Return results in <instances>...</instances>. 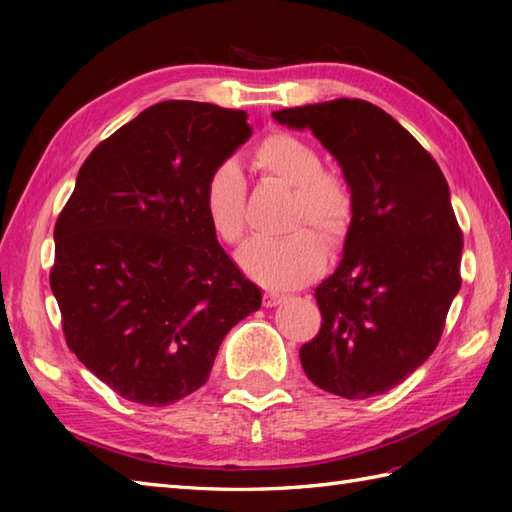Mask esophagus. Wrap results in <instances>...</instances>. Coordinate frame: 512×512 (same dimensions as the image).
I'll list each match as a JSON object with an SVG mask.
<instances>
[{
    "label": "esophagus",
    "mask_w": 512,
    "mask_h": 512,
    "mask_svg": "<svg viewBox=\"0 0 512 512\" xmlns=\"http://www.w3.org/2000/svg\"><path fill=\"white\" fill-rule=\"evenodd\" d=\"M284 299L286 297L284 295H277V292H266V295H264V308H275Z\"/></svg>",
    "instance_id": "1"
}]
</instances>
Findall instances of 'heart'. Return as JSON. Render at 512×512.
<instances>
[{
	"label": "heart",
	"instance_id": "heart-1",
	"mask_svg": "<svg viewBox=\"0 0 512 512\" xmlns=\"http://www.w3.org/2000/svg\"><path fill=\"white\" fill-rule=\"evenodd\" d=\"M250 167L266 182L292 189L288 231L281 239H253L239 250L237 262L244 273L270 290H288L317 277L325 262L321 239L303 224H310L325 242H339L352 222V189L341 176L323 171L317 147L295 134L273 132L255 145ZM204 215L211 231L224 244L242 242L246 231V180L237 162L213 167L202 189ZM300 231L297 232L296 228Z\"/></svg>",
	"mask_w": 512,
	"mask_h": 512
}]
</instances>
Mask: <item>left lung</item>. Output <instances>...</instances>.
Returning a JSON list of instances; mask_svg holds the SVG:
<instances>
[{
    "label": "left lung",
    "instance_id": "left-lung-1",
    "mask_svg": "<svg viewBox=\"0 0 512 512\" xmlns=\"http://www.w3.org/2000/svg\"><path fill=\"white\" fill-rule=\"evenodd\" d=\"M310 129L341 165L354 213L343 259L314 288L321 330L299 350L314 385L363 400L427 361L462 286V231L438 162L396 118L361 99L273 112Z\"/></svg>",
    "mask_w": 512,
    "mask_h": 512
}]
</instances>
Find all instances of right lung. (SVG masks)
<instances>
[{"instance_id": "obj_1", "label": "right lung", "mask_w": 512, "mask_h": 512, "mask_svg": "<svg viewBox=\"0 0 512 512\" xmlns=\"http://www.w3.org/2000/svg\"><path fill=\"white\" fill-rule=\"evenodd\" d=\"M242 110L162 101L96 147L54 226L65 343L118 396L165 407L200 389L262 306L217 244L202 189L253 134Z\"/></svg>"}]
</instances>
